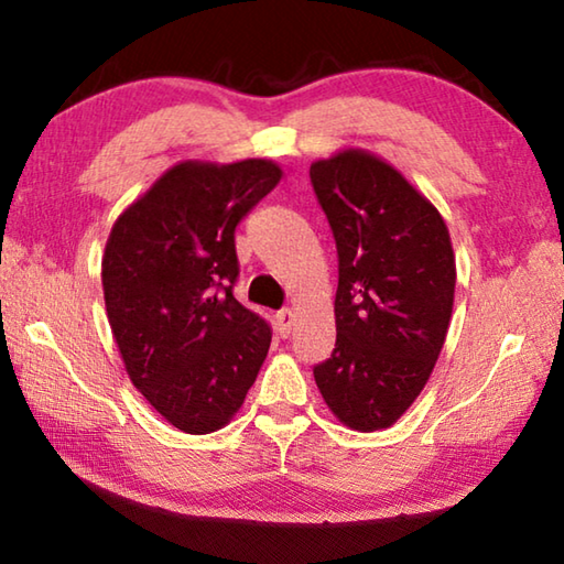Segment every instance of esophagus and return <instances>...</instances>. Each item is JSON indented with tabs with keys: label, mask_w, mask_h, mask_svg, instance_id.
Segmentation results:
<instances>
[{
	"label": "esophagus",
	"mask_w": 564,
	"mask_h": 564,
	"mask_svg": "<svg viewBox=\"0 0 564 564\" xmlns=\"http://www.w3.org/2000/svg\"><path fill=\"white\" fill-rule=\"evenodd\" d=\"M293 323H295V313L291 308H283L275 313V326H279V333L283 338H289Z\"/></svg>",
	"instance_id": "1"
}]
</instances>
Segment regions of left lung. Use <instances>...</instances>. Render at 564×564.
<instances>
[{"label":"left lung","instance_id":"1","mask_svg":"<svg viewBox=\"0 0 564 564\" xmlns=\"http://www.w3.org/2000/svg\"><path fill=\"white\" fill-rule=\"evenodd\" d=\"M338 248L336 348L313 368L326 405L360 433L413 405L453 316L455 253L443 216L368 151L311 164Z\"/></svg>","mask_w":564,"mask_h":564}]
</instances>
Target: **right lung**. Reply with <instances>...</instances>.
I'll return each instance as SVG.
<instances>
[{
    "mask_svg": "<svg viewBox=\"0 0 564 564\" xmlns=\"http://www.w3.org/2000/svg\"><path fill=\"white\" fill-rule=\"evenodd\" d=\"M283 171L269 159L184 161L113 224L101 259L109 326L131 383L191 435L243 405L271 326L234 299L236 226Z\"/></svg>",
    "mask_w": 564,
    "mask_h": 564,
    "instance_id": "1",
    "label": "right lung"
}]
</instances>
